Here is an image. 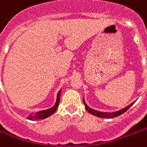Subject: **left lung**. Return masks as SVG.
I'll return each mask as SVG.
<instances>
[{
    "mask_svg": "<svg viewBox=\"0 0 147 147\" xmlns=\"http://www.w3.org/2000/svg\"><path fill=\"white\" fill-rule=\"evenodd\" d=\"M83 103L85 105V107H86V109L88 111L89 113H91L92 115H93V116H98V117H100V118H109V119H111V118H114V117H117V116H120L122 115L123 113H124L125 112L128 110L130 108L131 106H133V104L134 103H132L130 104L129 106L126 107V108L123 109H121V110L118 111V112H116V113H102V112H98V111H96V110H94L92 109L89 108L87 105L86 104L85 102V101L83 99Z\"/></svg>",
    "mask_w": 147,
    "mask_h": 147,
    "instance_id": "left-lung-1",
    "label": "left lung"
}]
</instances>
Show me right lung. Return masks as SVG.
I'll list each match as a JSON object with an SVG mask.
<instances>
[{
	"label": "right lung",
	"mask_w": 147,
	"mask_h": 147,
	"mask_svg": "<svg viewBox=\"0 0 147 147\" xmlns=\"http://www.w3.org/2000/svg\"><path fill=\"white\" fill-rule=\"evenodd\" d=\"M60 95H61V92L59 91V93H58V97H57V102H56L55 105L52 108L49 109H47V110L40 111V112H38L35 116H31V117H28V119H31V120H40V119H42L47 118V117H49V116H51L53 113H55V112L57 110L58 106H59V102H60Z\"/></svg>",
	"instance_id": "add662e5"
}]
</instances>
